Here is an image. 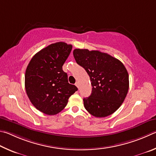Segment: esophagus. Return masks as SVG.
<instances>
[{"mask_svg":"<svg viewBox=\"0 0 156 156\" xmlns=\"http://www.w3.org/2000/svg\"><path fill=\"white\" fill-rule=\"evenodd\" d=\"M75 86L79 88V83H78V82H76V83H75Z\"/></svg>","mask_w":156,"mask_h":156,"instance_id":"obj_1","label":"esophagus"}]
</instances>
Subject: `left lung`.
Wrapping results in <instances>:
<instances>
[{
	"mask_svg": "<svg viewBox=\"0 0 156 156\" xmlns=\"http://www.w3.org/2000/svg\"><path fill=\"white\" fill-rule=\"evenodd\" d=\"M73 55L91 81L92 93L83 99L86 110L97 118L111 115L123 103L129 90L126 68L120 60L99 51L76 48Z\"/></svg>",
	"mask_w": 156,
	"mask_h": 156,
	"instance_id": "obj_1",
	"label": "left lung"
}]
</instances>
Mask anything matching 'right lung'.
I'll return each instance as SVG.
<instances>
[{"label":"right lung","instance_id":"obj_1","mask_svg":"<svg viewBox=\"0 0 156 156\" xmlns=\"http://www.w3.org/2000/svg\"><path fill=\"white\" fill-rule=\"evenodd\" d=\"M72 48L62 42L51 44L35 54L27 66V96L35 108L47 115L60 112L78 90L68 83L67 73L62 70Z\"/></svg>","mask_w":156,"mask_h":156}]
</instances>
